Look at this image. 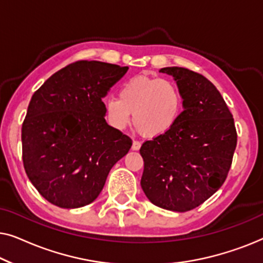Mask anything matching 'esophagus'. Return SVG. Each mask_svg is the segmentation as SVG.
<instances>
[{"label": "esophagus", "instance_id": "1", "mask_svg": "<svg viewBox=\"0 0 263 263\" xmlns=\"http://www.w3.org/2000/svg\"><path fill=\"white\" fill-rule=\"evenodd\" d=\"M140 147H141V142L134 141V142H133V145H132V149L133 151H139Z\"/></svg>", "mask_w": 263, "mask_h": 263}]
</instances>
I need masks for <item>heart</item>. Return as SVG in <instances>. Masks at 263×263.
I'll return each mask as SVG.
<instances>
[{
  "instance_id": "obj_1",
  "label": "heart",
  "mask_w": 263,
  "mask_h": 263,
  "mask_svg": "<svg viewBox=\"0 0 263 263\" xmlns=\"http://www.w3.org/2000/svg\"><path fill=\"white\" fill-rule=\"evenodd\" d=\"M183 93L175 81L167 79L136 75L125 81L120 98L111 97L105 102L106 115L115 128L124 129L133 122L148 139L163 136L171 130L181 117Z\"/></svg>"
}]
</instances>
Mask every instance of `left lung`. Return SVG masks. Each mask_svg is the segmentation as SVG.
<instances>
[{
	"label": "left lung",
	"instance_id": "8db88e82",
	"mask_svg": "<svg viewBox=\"0 0 263 263\" xmlns=\"http://www.w3.org/2000/svg\"><path fill=\"white\" fill-rule=\"evenodd\" d=\"M159 71L174 77L184 103L170 132L142 143L141 188L156 206L186 212L225 182L237 145L236 127L220 92L203 75L181 67Z\"/></svg>",
	"mask_w": 263,
	"mask_h": 263
}]
</instances>
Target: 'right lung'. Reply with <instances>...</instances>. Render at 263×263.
<instances>
[{"instance_id":"add662e5","label":"right lung","mask_w":263,"mask_h":263,"mask_svg":"<svg viewBox=\"0 0 263 263\" xmlns=\"http://www.w3.org/2000/svg\"><path fill=\"white\" fill-rule=\"evenodd\" d=\"M128 67L78 61L56 71L32 96L21 129L26 175L61 208L93 202L132 140L105 121L103 98Z\"/></svg>"}]
</instances>
